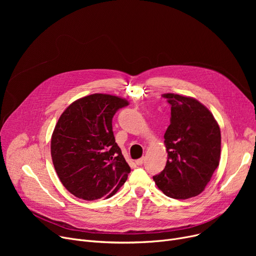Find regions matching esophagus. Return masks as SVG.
Segmentation results:
<instances>
[{"label": "esophagus", "instance_id": "obj_1", "mask_svg": "<svg viewBox=\"0 0 256 256\" xmlns=\"http://www.w3.org/2000/svg\"><path fill=\"white\" fill-rule=\"evenodd\" d=\"M143 162H144V158H139V160H136V164H137L138 166H141V165L143 164Z\"/></svg>", "mask_w": 256, "mask_h": 256}]
</instances>
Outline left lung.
<instances>
[{
    "instance_id": "8db88e82",
    "label": "left lung",
    "mask_w": 256,
    "mask_h": 256,
    "mask_svg": "<svg viewBox=\"0 0 256 256\" xmlns=\"http://www.w3.org/2000/svg\"><path fill=\"white\" fill-rule=\"evenodd\" d=\"M162 96L171 106L164 135L168 160L154 180L166 196L188 199L204 192L219 166L221 132L210 111L197 100L174 93Z\"/></svg>"
}]
</instances>
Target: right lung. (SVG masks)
I'll return each instance as SVG.
<instances>
[{
	"label": "right lung",
	"instance_id": "right-lung-1",
	"mask_svg": "<svg viewBox=\"0 0 256 256\" xmlns=\"http://www.w3.org/2000/svg\"><path fill=\"white\" fill-rule=\"evenodd\" d=\"M128 102L94 93L66 108L52 132L50 154L62 184L84 200L110 198L130 172L115 142L112 118Z\"/></svg>",
	"mask_w": 256,
	"mask_h": 256
}]
</instances>
